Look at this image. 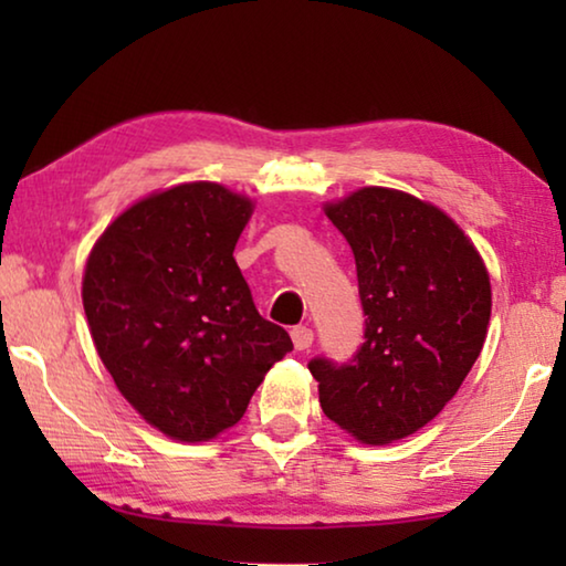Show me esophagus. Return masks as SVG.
Here are the masks:
<instances>
[{
	"label": "esophagus",
	"mask_w": 566,
	"mask_h": 566,
	"mask_svg": "<svg viewBox=\"0 0 566 566\" xmlns=\"http://www.w3.org/2000/svg\"><path fill=\"white\" fill-rule=\"evenodd\" d=\"M292 342H294V347L300 349V352L310 349L312 342H314V332L306 327V324H300V327L292 329Z\"/></svg>",
	"instance_id": "1"
}]
</instances>
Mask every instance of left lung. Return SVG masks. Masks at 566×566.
Returning a JSON list of instances; mask_svg holds the SVG:
<instances>
[{
  "label": "left lung",
  "instance_id": "left-lung-1",
  "mask_svg": "<svg viewBox=\"0 0 566 566\" xmlns=\"http://www.w3.org/2000/svg\"><path fill=\"white\" fill-rule=\"evenodd\" d=\"M327 217L352 247L364 342L347 361L314 357L319 405L367 444L415 434L444 409L484 347L490 274L442 209L364 187Z\"/></svg>",
  "mask_w": 566,
  "mask_h": 566
}]
</instances>
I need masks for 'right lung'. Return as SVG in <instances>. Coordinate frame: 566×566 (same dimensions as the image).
Segmentation results:
<instances>
[{
    "label": "right lung",
    "instance_id": "obj_1",
    "mask_svg": "<svg viewBox=\"0 0 566 566\" xmlns=\"http://www.w3.org/2000/svg\"><path fill=\"white\" fill-rule=\"evenodd\" d=\"M252 202L214 181L142 199L94 244L82 282L92 339L124 399L179 442L244 417L266 371L292 352L256 312L234 262Z\"/></svg>",
    "mask_w": 566,
    "mask_h": 566
}]
</instances>
